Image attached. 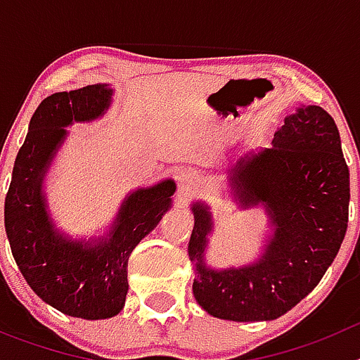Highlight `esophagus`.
<instances>
[{"label":"esophagus","mask_w":360,"mask_h":360,"mask_svg":"<svg viewBox=\"0 0 360 360\" xmlns=\"http://www.w3.org/2000/svg\"><path fill=\"white\" fill-rule=\"evenodd\" d=\"M178 189L182 193V196L189 195L191 191H195L196 187V173L193 169H182L178 171Z\"/></svg>","instance_id":"obj_1"}]
</instances>
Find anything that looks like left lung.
<instances>
[{"label": "left lung", "instance_id": "8db88e82", "mask_svg": "<svg viewBox=\"0 0 360 360\" xmlns=\"http://www.w3.org/2000/svg\"><path fill=\"white\" fill-rule=\"evenodd\" d=\"M227 182L241 209H265L270 234L249 265L211 269L212 212L207 203H193V294L218 319H278L317 287L345 240L349 171L335 122L319 106L297 108L272 148L249 151L229 167Z\"/></svg>", "mask_w": 360, "mask_h": 360}]
</instances>
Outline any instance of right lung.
Instances as JSON below:
<instances>
[{"mask_svg":"<svg viewBox=\"0 0 360 360\" xmlns=\"http://www.w3.org/2000/svg\"><path fill=\"white\" fill-rule=\"evenodd\" d=\"M110 84H90L46 97L32 115L5 198L12 256L30 288L56 310L81 319H108L122 310L133 249L169 211L176 191L167 178L131 191L103 236L73 240L56 227L43 191L53 157L73 122L101 119L111 106Z\"/></svg>","mask_w":360,"mask_h":360,"instance_id":"obj_1","label":"right lung"}]
</instances>
